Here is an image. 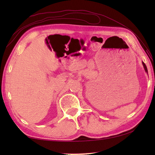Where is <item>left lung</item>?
I'll return each instance as SVG.
<instances>
[{
  "label": "left lung",
  "instance_id": "1",
  "mask_svg": "<svg viewBox=\"0 0 155 155\" xmlns=\"http://www.w3.org/2000/svg\"><path fill=\"white\" fill-rule=\"evenodd\" d=\"M142 64H143V68H144V70H145V72H146V73H148V70H147V67H146V64H144V63L142 61Z\"/></svg>",
  "mask_w": 155,
  "mask_h": 155
}]
</instances>
